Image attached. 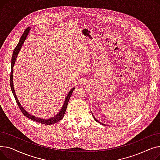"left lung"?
Instances as JSON below:
<instances>
[{"label": "left lung", "instance_id": "1", "mask_svg": "<svg viewBox=\"0 0 160 160\" xmlns=\"http://www.w3.org/2000/svg\"><path fill=\"white\" fill-rule=\"evenodd\" d=\"M93 117H94V119H95V121H97V122H99V123H100V124H104V125H105V124H102V122H99V121H98V120H97V119H96V118H95V117H94V116H93Z\"/></svg>", "mask_w": 160, "mask_h": 160}]
</instances>
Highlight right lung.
Instances as JSON below:
<instances>
[{"label": "right lung", "instance_id": "obj_1", "mask_svg": "<svg viewBox=\"0 0 160 160\" xmlns=\"http://www.w3.org/2000/svg\"><path fill=\"white\" fill-rule=\"evenodd\" d=\"M30 29H31L30 27H28L26 30H25V31L22 33V36L21 37V39L19 40V43L18 44V45H17V47H15V48L14 49L13 52V55H12V69H11V73H10V87H11V89H12V93L13 94V96L15 97V101H16L17 104H18V105L19 109L21 110V112L24 114V116H26L27 117H28V118H29L31 120H33V121H34L38 122H39V123H41V124H54V123H56V122H59V121H61L63 118L64 114H65V111L67 110V104H68L69 100V99L71 98V96L72 95V93L73 92V90L74 89V88L71 89V91L69 92V93L67 94V97H66V98L65 99V101H64V103L63 104V106H62V108L61 109V110L60 111V112H59L58 113H57L55 116H54L52 117H50V119H43L39 118V117L33 116V115L28 113L22 107V106L21 105L20 102L19 101L18 97H17V96H16L15 92V90H14L13 82V66H14V64L15 63L16 58H17V57H18V54L19 52L20 49L22 47V45H23L25 39H26V38H27V36L28 34L29 31H30Z\"/></svg>", "mask_w": 160, "mask_h": 160}]
</instances>
